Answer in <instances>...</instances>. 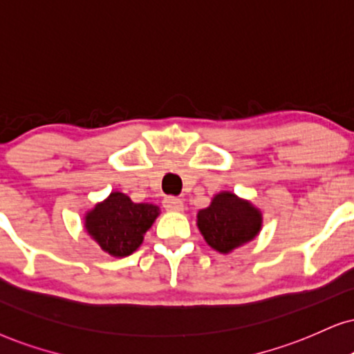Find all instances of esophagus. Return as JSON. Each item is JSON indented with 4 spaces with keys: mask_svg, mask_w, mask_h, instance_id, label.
Wrapping results in <instances>:
<instances>
[{
    "mask_svg": "<svg viewBox=\"0 0 354 354\" xmlns=\"http://www.w3.org/2000/svg\"><path fill=\"white\" fill-rule=\"evenodd\" d=\"M163 207L167 210H174V212H181L185 209V204H183L181 199L176 198H165L163 201Z\"/></svg>",
    "mask_w": 354,
    "mask_h": 354,
    "instance_id": "obj_1",
    "label": "esophagus"
}]
</instances>
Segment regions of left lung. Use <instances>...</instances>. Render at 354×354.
<instances>
[{"label": "left lung", "instance_id": "8db88e82", "mask_svg": "<svg viewBox=\"0 0 354 354\" xmlns=\"http://www.w3.org/2000/svg\"><path fill=\"white\" fill-rule=\"evenodd\" d=\"M261 227V210L230 191H221L198 212V229L205 243L223 254L257 239Z\"/></svg>", "mask_w": 354, "mask_h": 354}]
</instances>
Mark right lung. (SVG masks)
<instances>
[{"instance_id":"right-lung-1","label":"right lung","mask_w":354,"mask_h":354,"mask_svg":"<svg viewBox=\"0 0 354 354\" xmlns=\"http://www.w3.org/2000/svg\"><path fill=\"white\" fill-rule=\"evenodd\" d=\"M158 216V205L132 203L127 194L113 191L84 214V230L102 252L124 258L140 247L147 230Z\"/></svg>"}]
</instances>
